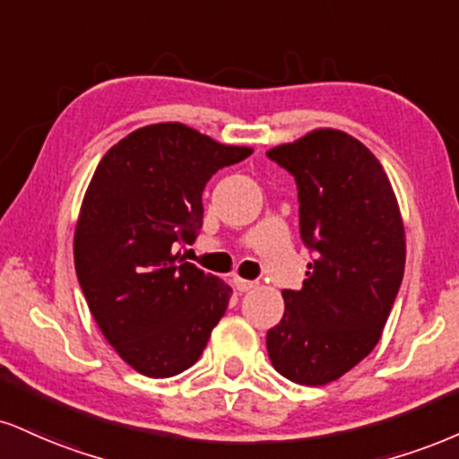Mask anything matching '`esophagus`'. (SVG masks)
<instances>
[{"label":"esophagus","mask_w":459,"mask_h":459,"mask_svg":"<svg viewBox=\"0 0 459 459\" xmlns=\"http://www.w3.org/2000/svg\"><path fill=\"white\" fill-rule=\"evenodd\" d=\"M233 284L239 292H247L250 289H254V286H256L254 282H250V280H241V278H235Z\"/></svg>","instance_id":"esophagus-1"}]
</instances>
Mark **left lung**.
Listing matches in <instances>:
<instances>
[{
	"mask_svg": "<svg viewBox=\"0 0 459 459\" xmlns=\"http://www.w3.org/2000/svg\"><path fill=\"white\" fill-rule=\"evenodd\" d=\"M267 158L295 177L299 235L314 256L301 290H282L267 331L273 368L327 385L378 344L406 263L400 207L374 153L340 130H314Z\"/></svg>",
	"mask_w": 459,
	"mask_h": 459,
	"instance_id": "1",
	"label": "left lung"
}]
</instances>
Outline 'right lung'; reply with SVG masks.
<instances>
[{
	"instance_id": "obj_1",
	"label": "right lung",
	"mask_w": 459,
	"mask_h": 459,
	"mask_svg": "<svg viewBox=\"0 0 459 459\" xmlns=\"http://www.w3.org/2000/svg\"><path fill=\"white\" fill-rule=\"evenodd\" d=\"M247 147L220 145L184 124H156L100 160L74 233V267L98 327L128 366L169 378L195 366L224 316L230 286L181 247L203 226V190Z\"/></svg>"
}]
</instances>
